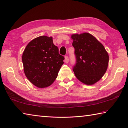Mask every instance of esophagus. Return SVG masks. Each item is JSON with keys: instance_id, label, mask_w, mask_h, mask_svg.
I'll return each instance as SVG.
<instances>
[{"instance_id": "obj_1", "label": "esophagus", "mask_w": 128, "mask_h": 128, "mask_svg": "<svg viewBox=\"0 0 128 128\" xmlns=\"http://www.w3.org/2000/svg\"><path fill=\"white\" fill-rule=\"evenodd\" d=\"M64 60H65V62H66V63H68V62H69V58L67 56H65V59Z\"/></svg>"}]
</instances>
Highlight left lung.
I'll return each instance as SVG.
<instances>
[{
    "label": "left lung",
    "mask_w": 128,
    "mask_h": 128,
    "mask_svg": "<svg viewBox=\"0 0 128 128\" xmlns=\"http://www.w3.org/2000/svg\"><path fill=\"white\" fill-rule=\"evenodd\" d=\"M76 62L74 74L86 85H93L101 80L108 69L109 56L104 45L88 32L71 35Z\"/></svg>",
    "instance_id": "obj_1"
}]
</instances>
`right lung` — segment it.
<instances>
[{
  "instance_id": "add662e5",
  "label": "right lung",
  "mask_w": 128,
  "mask_h": 128,
  "mask_svg": "<svg viewBox=\"0 0 128 128\" xmlns=\"http://www.w3.org/2000/svg\"><path fill=\"white\" fill-rule=\"evenodd\" d=\"M22 59L27 78L36 87L43 88L56 80L64 58L59 54L52 37L41 36L27 44Z\"/></svg>"
}]
</instances>
